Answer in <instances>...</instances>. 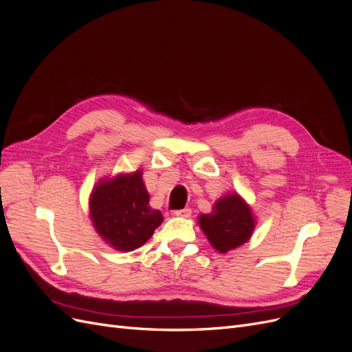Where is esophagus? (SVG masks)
<instances>
[{
  "instance_id": "1",
  "label": "esophagus",
  "mask_w": 352,
  "mask_h": 352,
  "mask_svg": "<svg viewBox=\"0 0 352 352\" xmlns=\"http://www.w3.org/2000/svg\"><path fill=\"white\" fill-rule=\"evenodd\" d=\"M175 214L179 216V217H189L190 214H192V210L190 208H184V210H176Z\"/></svg>"
}]
</instances>
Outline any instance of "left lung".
I'll list each match as a JSON object with an SVG mask.
<instances>
[{
  "label": "left lung",
  "mask_w": 352,
  "mask_h": 352,
  "mask_svg": "<svg viewBox=\"0 0 352 352\" xmlns=\"http://www.w3.org/2000/svg\"><path fill=\"white\" fill-rule=\"evenodd\" d=\"M199 226L214 250L225 254L251 238L254 217L245 201L230 194L216 202L211 214L199 216Z\"/></svg>",
  "instance_id": "obj_1"
}]
</instances>
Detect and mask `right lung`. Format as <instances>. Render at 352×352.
I'll return each mask as SVG.
<instances>
[{
    "mask_svg": "<svg viewBox=\"0 0 352 352\" xmlns=\"http://www.w3.org/2000/svg\"><path fill=\"white\" fill-rule=\"evenodd\" d=\"M148 202L141 170L105 180L94 189L89 201L94 228L114 250L140 248L163 221L162 212Z\"/></svg>",
    "mask_w": 352,
    "mask_h": 352,
    "instance_id": "1",
    "label": "right lung"
}]
</instances>
